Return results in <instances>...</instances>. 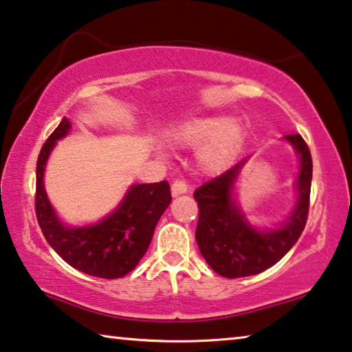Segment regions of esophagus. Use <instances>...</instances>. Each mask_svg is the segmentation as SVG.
<instances>
[{
    "label": "esophagus",
    "instance_id": "obj_1",
    "mask_svg": "<svg viewBox=\"0 0 352 352\" xmlns=\"http://www.w3.org/2000/svg\"><path fill=\"white\" fill-rule=\"evenodd\" d=\"M188 188L190 187H188V184L184 179H176L171 184V193L175 195V197H177V195H181V193H187Z\"/></svg>",
    "mask_w": 352,
    "mask_h": 352
}]
</instances>
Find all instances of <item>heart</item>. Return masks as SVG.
I'll return each mask as SVG.
<instances>
[{"label": "heart", "mask_w": 352, "mask_h": 352, "mask_svg": "<svg viewBox=\"0 0 352 352\" xmlns=\"http://www.w3.org/2000/svg\"><path fill=\"white\" fill-rule=\"evenodd\" d=\"M241 137L236 122L221 120H193L177 127L171 135L173 143L182 148H195L211 138L199 153V164L206 171H217L225 165Z\"/></svg>", "instance_id": "1"}]
</instances>
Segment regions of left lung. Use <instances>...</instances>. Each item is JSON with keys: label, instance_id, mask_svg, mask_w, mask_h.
<instances>
[{"label": "left lung", "instance_id": "8db88e82", "mask_svg": "<svg viewBox=\"0 0 352 352\" xmlns=\"http://www.w3.org/2000/svg\"><path fill=\"white\" fill-rule=\"evenodd\" d=\"M285 138L300 155V173L297 179L299 199L282 228L266 232L253 230L231 199L232 182L244 162L204 182L193 193L199 210L195 239L203 258L221 277H248L272 267L291 250L305 228L310 208L311 154L302 135L291 133Z\"/></svg>", "mask_w": 352, "mask_h": 352}]
</instances>
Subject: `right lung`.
I'll use <instances>...</instances> for the list:
<instances>
[{
  "label": "right lung",
  "instance_id": "obj_1",
  "mask_svg": "<svg viewBox=\"0 0 352 352\" xmlns=\"http://www.w3.org/2000/svg\"><path fill=\"white\" fill-rule=\"evenodd\" d=\"M63 118L42 146L36 166V217L44 237L70 266L99 278H121L133 270L148 250L162 214L171 203L170 184H137L115 212L85 228H66L58 220L44 190V168L56 140L69 132Z\"/></svg>",
  "mask_w": 352,
  "mask_h": 352
}]
</instances>
